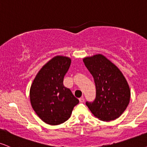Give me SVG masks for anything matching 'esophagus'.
Returning <instances> with one entry per match:
<instances>
[{
	"instance_id": "1",
	"label": "esophagus",
	"mask_w": 147,
	"mask_h": 147,
	"mask_svg": "<svg viewBox=\"0 0 147 147\" xmlns=\"http://www.w3.org/2000/svg\"><path fill=\"white\" fill-rule=\"evenodd\" d=\"M79 101H80V102L83 103V102H84V99L83 98V97H81V98L79 99Z\"/></svg>"
}]
</instances>
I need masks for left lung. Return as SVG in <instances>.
I'll use <instances>...</instances> for the list:
<instances>
[{
  "label": "left lung",
  "instance_id": "1",
  "mask_svg": "<svg viewBox=\"0 0 147 147\" xmlns=\"http://www.w3.org/2000/svg\"><path fill=\"white\" fill-rule=\"evenodd\" d=\"M93 76L96 87L93 102H86L99 120L110 121L123 113L129 103L131 92L125 78L116 65L101 54L83 59Z\"/></svg>",
  "mask_w": 147,
  "mask_h": 147
}]
</instances>
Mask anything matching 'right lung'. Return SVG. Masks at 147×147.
I'll use <instances>...</instances> for the list:
<instances>
[{
    "instance_id": "right-lung-1",
    "label": "right lung",
    "mask_w": 147,
    "mask_h": 147,
    "mask_svg": "<svg viewBox=\"0 0 147 147\" xmlns=\"http://www.w3.org/2000/svg\"><path fill=\"white\" fill-rule=\"evenodd\" d=\"M71 63L69 57H53L39 71L30 86L32 108L47 124L57 125L67 121L79 103L69 88L63 85Z\"/></svg>"
}]
</instances>
